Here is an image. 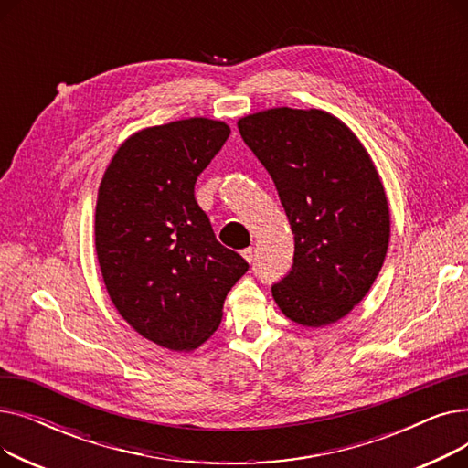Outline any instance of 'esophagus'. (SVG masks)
I'll return each mask as SVG.
<instances>
[{
    "instance_id": "34e87169",
    "label": "esophagus",
    "mask_w": 468,
    "mask_h": 468,
    "mask_svg": "<svg viewBox=\"0 0 468 468\" xmlns=\"http://www.w3.org/2000/svg\"><path fill=\"white\" fill-rule=\"evenodd\" d=\"M240 256L247 260L249 263L250 261H254V249H244V250H240Z\"/></svg>"
}]
</instances>
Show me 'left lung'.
I'll return each instance as SVG.
<instances>
[{
    "label": "left lung",
    "mask_w": 468,
    "mask_h": 468,
    "mask_svg": "<svg viewBox=\"0 0 468 468\" xmlns=\"http://www.w3.org/2000/svg\"><path fill=\"white\" fill-rule=\"evenodd\" d=\"M237 127L271 175L293 233V265L271 288L275 303L307 328L337 323L372 288L388 249L390 210L370 154L316 108H269Z\"/></svg>",
    "instance_id": "left-lung-1"
}]
</instances>
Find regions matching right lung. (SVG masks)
<instances>
[{
	"mask_svg": "<svg viewBox=\"0 0 468 468\" xmlns=\"http://www.w3.org/2000/svg\"><path fill=\"white\" fill-rule=\"evenodd\" d=\"M231 129L208 117L145 127L122 142L98 186L94 247L108 296L142 337L189 353L218 330L249 271L195 201L197 176Z\"/></svg>",
	"mask_w": 468,
	"mask_h": 468,
	"instance_id": "1",
	"label": "right lung"
}]
</instances>
